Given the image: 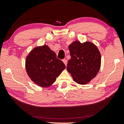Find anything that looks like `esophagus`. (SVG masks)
Segmentation results:
<instances>
[{
	"mask_svg": "<svg viewBox=\"0 0 124 124\" xmlns=\"http://www.w3.org/2000/svg\"><path fill=\"white\" fill-rule=\"evenodd\" d=\"M63 62L64 64L66 65V66H67V60L66 59V58H65V59L63 60Z\"/></svg>",
	"mask_w": 124,
	"mask_h": 124,
	"instance_id": "obj_1",
	"label": "esophagus"
}]
</instances>
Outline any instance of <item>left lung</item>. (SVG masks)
<instances>
[{"label":"left lung","mask_w":124,"mask_h":124,"mask_svg":"<svg viewBox=\"0 0 124 124\" xmlns=\"http://www.w3.org/2000/svg\"><path fill=\"white\" fill-rule=\"evenodd\" d=\"M71 56L67 70L73 80L79 84L85 85L94 78L101 67V54L91 42L81 43L75 41L69 46Z\"/></svg>","instance_id":"obj_1"}]
</instances>
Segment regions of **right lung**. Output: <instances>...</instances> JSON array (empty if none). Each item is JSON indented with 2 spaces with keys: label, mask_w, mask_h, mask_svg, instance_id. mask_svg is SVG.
I'll return each mask as SVG.
<instances>
[{
  "label": "right lung",
  "mask_w": 124,
  "mask_h": 124,
  "mask_svg": "<svg viewBox=\"0 0 124 124\" xmlns=\"http://www.w3.org/2000/svg\"><path fill=\"white\" fill-rule=\"evenodd\" d=\"M65 68L64 63L45 45L35 47L26 57L27 74L33 82L41 87L51 86Z\"/></svg>",
  "instance_id": "add662e5"
}]
</instances>
